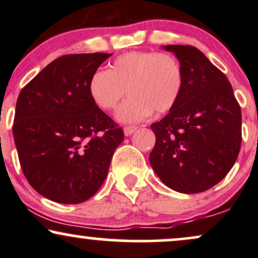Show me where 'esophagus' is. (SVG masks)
<instances>
[{"instance_id":"obj_1","label":"esophagus","mask_w":258,"mask_h":258,"mask_svg":"<svg viewBox=\"0 0 258 258\" xmlns=\"http://www.w3.org/2000/svg\"><path fill=\"white\" fill-rule=\"evenodd\" d=\"M136 126H134V125H128V126H124V129H123V132H124V135L125 136H130L133 134V133L134 132H136Z\"/></svg>"}]
</instances>
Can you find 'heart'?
I'll list each match as a JSON object with an SVG mask.
<instances>
[{"label":"heart","mask_w":258,"mask_h":258,"mask_svg":"<svg viewBox=\"0 0 258 258\" xmlns=\"http://www.w3.org/2000/svg\"><path fill=\"white\" fill-rule=\"evenodd\" d=\"M183 70L175 56L157 51H128L98 70L88 82V94L96 107L113 111L126 94L116 118L129 124L147 119L153 111L165 113L177 104L183 90Z\"/></svg>","instance_id":"heart-1"}]
</instances>
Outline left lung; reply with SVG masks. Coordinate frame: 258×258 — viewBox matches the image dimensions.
Masks as SVG:
<instances>
[{
    "instance_id": "obj_1",
    "label": "left lung",
    "mask_w": 258,
    "mask_h": 258,
    "mask_svg": "<svg viewBox=\"0 0 258 258\" xmlns=\"http://www.w3.org/2000/svg\"><path fill=\"white\" fill-rule=\"evenodd\" d=\"M183 70L177 104L151 129L154 172L180 193L204 192L228 174L241 144V111L227 77L192 45H163Z\"/></svg>"
}]
</instances>
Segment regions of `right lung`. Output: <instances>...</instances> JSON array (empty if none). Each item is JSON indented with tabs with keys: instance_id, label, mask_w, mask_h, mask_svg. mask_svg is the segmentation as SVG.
I'll return each mask as SVG.
<instances>
[{
	"instance_id": "right-lung-1",
	"label": "right lung",
	"mask_w": 258,
	"mask_h": 258,
	"mask_svg": "<svg viewBox=\"0 0 258 258\" xmlns=\"http://www.w3.org/2000/svg\"><path fill=\"white\" fill-rule=\"evenodd\" d=\"M111 55L57 57L18 96L15 147L24 175L44 198L80 204L92 198L107 176L123 130L94 105L88 82Z\"/></svg>"
}]
</instances>
